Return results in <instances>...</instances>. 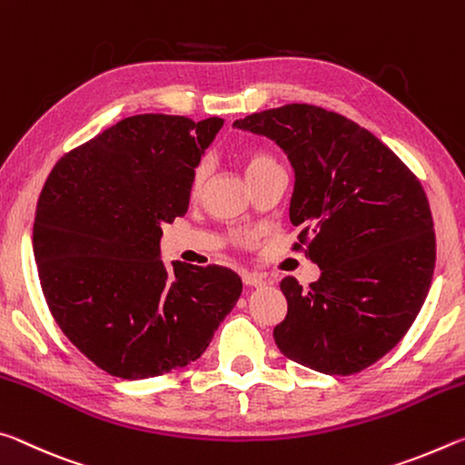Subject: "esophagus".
<instances>
[{
	"label": "esophagus",
	"instance_id": "esophagus-1",
	"mask_svg": "<svg viewBox=\"0 0 465 465\" xmlns=\"http://www.w3.org/2000/svg\"><path fill=\"white\" fill-rule=\"evenodd\" d=\"M242 284L245 286H263L265 284V278L262 273H251V272H242Z\"/></svg>",
	"mask_w": 465,
	"mask_h": 465
}]
</instances>
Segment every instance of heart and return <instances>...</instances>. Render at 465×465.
<instances>
[{"label": "heart", "mask_w": 465, "mask_h": 465, "mask_svg": "<svg viewBox=\"0 0 465 465\" xmlns=\"http://www.w3.org/2000/svg\"><path fill=\"white\" fill-rule=\"evenodd\" d=\"M272 164H278V163L273 161L270 154H265V152H257V150L249 152L245 158V171H247L249 181L257 177L260 173H263ZM205 177H208V163H200L195 166L193 177H192V192H200L202 185L205 183Z\"/></svg>", "instance_id": "b5f03b06"}]
</instances>
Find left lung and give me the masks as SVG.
<instances>
[{"label": "left lung", "instance_id": "1", "mask_svg": "<svg viewBox=\"0 0 465 465\" xmlns=\"http://www.w3.org/2000/svg\"><path fill=\"white\" fill-rule=\"evenodd\" d=\"M265 135L294 169L291 223L322 268L307 291L288 276L273 340L325 375L371 367L406 336L429 294L435 231L416 174L369 129L315 104H284L232 124Z\"/></svg>", "mask_w": 465, "mask_h": 465}]
</instances>
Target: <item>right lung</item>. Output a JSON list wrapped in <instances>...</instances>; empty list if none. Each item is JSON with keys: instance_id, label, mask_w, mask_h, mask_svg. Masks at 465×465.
<instances>
[{"instance_id": "obj_1", "label": "right lung", "mask_w": 465, "mask_h": 465, "mask_svg": "<svg viewBox=\"0 0 465 465\" xmlns=\"http://www.w3.org/2000/svg\"><path fill=\"white\" fill-rule=\"evenodd\" d=\"M224 121L146 113L53 166L36 203L35 262L67 340L113 377L148 379L203 354L242 284L223 265L161 260L163 224L185 216L192 177Z\"/></svg>"}]
</instances>
